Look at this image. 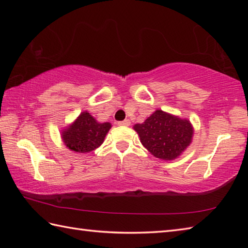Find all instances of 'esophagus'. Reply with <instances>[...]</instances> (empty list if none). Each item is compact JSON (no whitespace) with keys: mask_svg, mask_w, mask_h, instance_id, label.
Wrapping results in <instances>:
<instances>
[{"mask_svg":"<svg viewBox=\"0 0 248 248\" xmlns=\"http://www.w3.org/2000/svg\"><path fill=\"white\" fill-rule=\"evenodd\" d=\"M118 125H124V127H128V125H130V120L124 119L123 121H118Z\"/></svg>","mask_w":248,"mask_h":248,"instance_id":"obj_1","label":"esophagus"}]
</instances>
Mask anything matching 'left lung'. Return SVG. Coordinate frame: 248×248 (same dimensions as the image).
<instances>
[{"label": "left lung", "instance_id": "obj_1", "mask_svg": "<svg viewBox=\"0 0 248 248\" xmlns=\"http://www.w3.org/2000/svg\"><path fill=\"white\" fill-rule=\"evenodd\" d=\"M140 143L160 160L172 161L191 145L194 128L191 121L162 109H156L143 124H136Z\"/></svg>", "mask_w": 248, "mask_h": 248}]
</instances>
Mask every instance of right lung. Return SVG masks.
<instances>
[{
  "instance_id": "add662e5",
  "label": "right lung",
  "mask_w": 248,
  "mask_h": 248,
  "mask_svg": "<svg viewBox=\"0 0 248 248\" xmlns=\"http://www.w3.org/2000/svg\"><path fill=\"white\" fill-rule=\"evenodd\" d=\"M110 128L109 123H99L87 110H84L72 124L61 130V136L69 150L88 154L102 145Z\"/></svg>"
}]
</instances>
